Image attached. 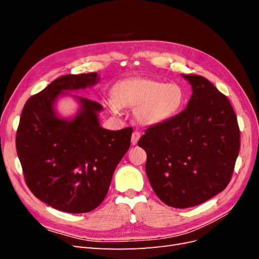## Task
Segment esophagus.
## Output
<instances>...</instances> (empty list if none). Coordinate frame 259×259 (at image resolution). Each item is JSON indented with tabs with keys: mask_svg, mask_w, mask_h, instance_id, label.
Segmentation results:
<instances>
[{
	"mask_svg": "<svg viewBox=\"0 0 259 259\" xmlns=\"http://www.w3.org/2000/svg\"><path fill=\"white\" fill-rule=\"evenodd\" d=\"M139 138H140V133H139V132H137V131H135V132L133 133V134H132V140H131V142H132V145H133V146L137 145Z\"/></svg>",
	"mask_w": 259,
	"mask_h": 259,
	"instance_id": "esophagus-1",
	"label": "esophagus"
}]
</instances>
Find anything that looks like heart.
<instances>
[{
    "label": "heart",
    "mask_w": 259,
    "mask_h": 259,
    "mask_svg": "<svg viewBox=\"0 0 259 259\" xmlns=\"http://www.w3.org/2000/svg\"><path fill=\"white\" fill-rule=\"evenodd\" d=\"M185 101V91L177 83L164 84L147 77H131L116 84L114 99L108 101V108L113 114H119L121 107L136 108V120L152 126L175 117L182 111Z\"/></svg>",
    "instance_id": "b5f03b06"
}]
</instances>
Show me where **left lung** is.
<instances>
[{"label": "left lung", "mask_w": 259, "mask_h": 259, "mask_svg": "<svg viewBox=\"0 0 259 259\" xmlns=\"http://www.w3.org/2000/svg\"><path fill=\"white\" fill-rule=\"evenodd\" d=\"M192 95L184 111L148 127L138 146L147 153L146 173L166 205L187 208L228 186L240 150V130L230 101L207 79L182 74Z\"/></svg>", "instance_id": "8db88e82"}]
</instances>
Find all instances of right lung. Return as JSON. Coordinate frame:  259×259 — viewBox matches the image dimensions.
Here are the masks:
<instances>
[{
    "instance_id": "right-lung-1",
    "label": "right lung",
    "mask_w": 259,
    "mask_h": 259,
    "mask_svg": "<svg viewBox=\"0 0 259 259\" xmlns=\"http://www.w3.org/2000/svg\"><path fill=\"white\" fill-rule=\"evenodd\" d=\"M99 80L97 72L60 76L30 97L20 116L16 148L26 184L38 200L66 213H88L104 201L131 146L132 127L103 128V106L68 93L92 88ZM64 96L79 104L68 119L56 110Z\"/></svg>"
}]
</instances>
